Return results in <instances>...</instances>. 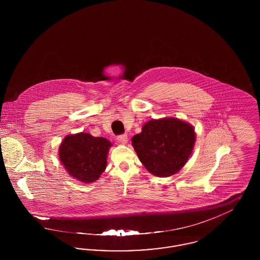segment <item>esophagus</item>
<instances>
[{"label": "esophagus", "mask_w": 260, "mask_h": 260, "mask_svg": "<svg viewBox=\"0 0 260 260\" xmlns=\"http://www.w3.org/2000/svg\"><path fill=\"white\" fill-rule=\"evenodd\" d=\"M117 139L119 142L125 144L127 142V136L126 135H121V136H117Z\"/></svg>", "instance_id": "34e87169"}]
</instances>
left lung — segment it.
<instances>
[{"instance_id": "obj_1", "label": "left lung", "mask_w": 260, "mask_h": 260, "mask_svg": "<svg viewBox=\"0 0 260 260\" xmlns=\"http://www.w3.org/2000/svg\"><path fill=\"white\" fill-rule=\"evenodd\" d=\"M194 127L176 118L151 120L132 138L140 161L149 173L167 177L178 173L194 148Z\"/></svg>"}]
</instances>
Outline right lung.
Returning <instances> with one entry per match:
<instances>
[{"label": "right lung", "instance_id": "add662e5", "mask_svg": "<svg viewBox=\"0 0 260 260\" xmlns=\"http://www.w3.org/2000/svg\"><path fill=\"white\" fill-rule=\"evenodd\" d=\"M111 142L86 133L67 136L59 146V160L68 173L84 183L98 180L106 169Z\"/></svg>", "mask_w": 260, "mask_h": 260}]
</instances>
